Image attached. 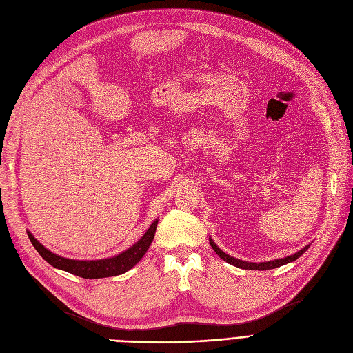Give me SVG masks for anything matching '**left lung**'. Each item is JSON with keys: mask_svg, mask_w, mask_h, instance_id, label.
<instances>
[{"mask_svg": "<svg viewBox=\"0 0 353 353\" xmlns=\"http://www.w3.org/2000/svg\"><path fill=\"white\" fill-rule=\"evenodd\" d=\"M210 244L214 248L215 253L220 256L224 261H227V263H230L232 265H236L239 268H244V270H270V268H276V267H280V265H284V264H288V263H292V261L297 260L309 248V245H306L305 248H301L300 251H297V253H294L293 256L284 257V259H277V260L264 261V263H250V261H244V260L234 259V257L228 256L227 253H224V251L212 241V239H210Z\"/></svg>", "mask_w": 353, "mask_h": 353, "instance_id": "obj_1", "label": "left lung"}]
</instances>
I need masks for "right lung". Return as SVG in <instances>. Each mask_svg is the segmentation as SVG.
I'll list each match as a JSON object with an SVG mask.
<instances>
[{"mask_svg": "<svg viewBox=\"0 0 353 353\" xmlns=\"http://www.w3.org/2000/svg\"><path fill=\"white\" fill-rule=\"evenodd\" d=\"M158 221H154L150 227L146 230V232L141 237V240L129 247L123 253L117 254L110 259L103 260H72L60 257L52 251L47 250L37 239H34L31 232L27 231L28 239L34 248L39 251V254L48 263L60 270H64L67 273H72L74 276L83 277V279H103V277H112L119 276L126 273L128 270L141 261V259L145 256L150 243L154 240L155 231H157Z\"/></svg>", "mask_w": 353, "mask_h": 353, "instance_id": "add662e5", "label": "right lung"}]
</instances>
